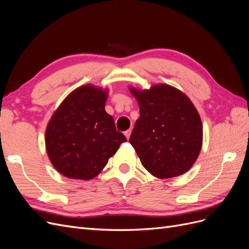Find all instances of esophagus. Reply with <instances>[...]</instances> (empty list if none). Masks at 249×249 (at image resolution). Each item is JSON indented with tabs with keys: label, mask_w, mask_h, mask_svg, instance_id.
<instances>
[{
	"label": "esophagus",
	"mask_w": 249,
	"mask_h": 249,
	"mask_svg": "<svg viewBox=\"0 0 249 249\" xmlns=\"http://www.w3.org/2000/svg\"><path fill=\"white\" fill-rule=\"evenodd\" d=\"M124 136H125V138H126V139H130V136H131V130H127V131L124 132Z\"/></svg>",
	"instance_id": "esophagus-1"
}]
</instances>
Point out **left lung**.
<instances>
[{"instance_id":"obj_1","label":"left lung","mask_w":249,"mask_h":249,"mask_svg":"<svg viewBox=\"0 0 249 249\" xmlns=\"http://www.w3.org/2000/svg\"><path fill=\"white\" fill-rule=\"evenodd\" d=\"M129 89L140 110L130 143L143 167L159 178L187 172L202 146V124L193 103L167 84H156L145 90Z\"/></svg>"}]
</instances>
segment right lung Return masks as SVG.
I'll list each match as a JSON object with an SVG mask.
<instances>
[{"label": "right lung", "instance_id": "1", "mask_svg": "<svg viewBox=\"0 0 249 249\" xmlns=\"http://www.w3.org/2000/svg\"><path fill=\"white\" fill-rule=\"evenodd\" d=\"M108 90L91 84L74 89L52 115L46 148L57 171L66 178H95L126 141L105 110Z\"/></svg>", "mask_w": 249, "mask_h": 249}]
</instances>
